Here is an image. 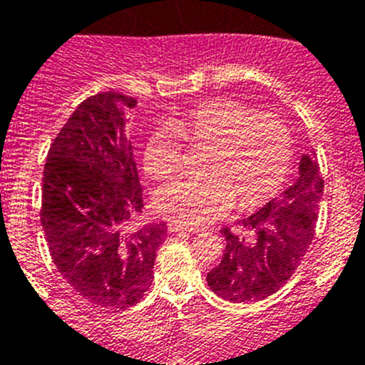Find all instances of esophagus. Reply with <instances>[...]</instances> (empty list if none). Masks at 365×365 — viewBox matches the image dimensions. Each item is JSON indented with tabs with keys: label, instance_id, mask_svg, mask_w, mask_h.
<instances>
[{
	"label": "esophagus",
	"instance_id": "1",
	"mask_svg": "<svg viewBox=\"0 0 365 365\" xmlns=\"http://www.w3.org/2000/svg\"><path fill=\"white\" fill-rule=\"evenodd\" d=\"M168 232H170V234H179V232H195V230H193V228L185 227V225H179V222H170V225H168Z\"/></svg>",
	"mask_w": 365,
	"mask_h": 365
}]
</instances>
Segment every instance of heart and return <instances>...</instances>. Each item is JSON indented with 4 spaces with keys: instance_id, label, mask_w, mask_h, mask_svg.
<instances>
[{
    "instance_id": "heart-1",
    "label": "heart",
    "mask_w": 365,
    "mask_h": 365,
    "mask_svg": "<svg viewBox=\"0 0 365 365\" xmlns=\"http://www.w3.org/2000/svg\"><path fill=\"white\" fill-rule=\"evenodd\" d=\"M182 143L208 146V175L180 177L160 186L155 208L185 227L215 221L230 212L237 195L243 206L267 201L282 188L291 166L292 138L285 122L232 100H210L157 125L143 150L148 175H173L182 159Z\"/></svg>"
}]
</instances>
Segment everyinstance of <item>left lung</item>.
<instances>
[{"instance_id":"obj_1","label":"left lung","mask_w":365,"mask_h":365,"mask_svg":"<svg viewBox=\"0 0 365 365\" xmlns=\"http://www.w3.org/2000/svg\"><path fill=\"white\" fill-rule=\"evenodd\" d=\"M299 177L278 197L241 219L240 230L222 228L227 248L208 272L212 291L228 302H259L279 291L314 237L324 179L314 153L299 159Z\"/></svg>"}]
</instances>
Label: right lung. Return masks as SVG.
<instances>
[{"label": "right lung", "mask_w": 365, "mask_h": 365, "mask_svg": "<svg viewBox=\"0 0 365 365\" xmlns=\"http://www.w3.org/2000/svg\"><path fill=\"white\" fill-rule=\"evenodd\" d=\"M137 100L98 93L83 100L51 144L41 227L58 272L87 302L128 309L153 279L166 222L128 230L144 208L133 146L125 137Z\"/></svg>", "instance_id": "obj_1"}]
</instances>
